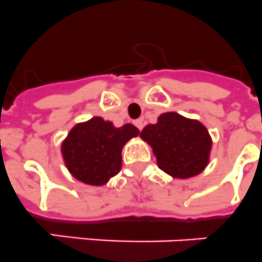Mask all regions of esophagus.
I'll use <instances>...</instances> for the list:
<instances>
[{
  "instance_id": "34e87169",
  "label": "esophagus",
  "mask_w": 262,
  "mask_h": 262,
  "mask_svg": "<svg viewBox=\"0 0 262 262\" xmlns=\"http://www.w3.org/2000/svg\"><path fill=\"white\" fill-rule=\"evenodd\" d=\"M135 125L140 129V130H142V127H144V120H142V118H138V120L135 121Z\"/></svg>"
}]
</instances>
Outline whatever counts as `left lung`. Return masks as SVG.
<instances>
[{
  "mask_svg": "<svg viewBox=\"0 0 262 262\" xmlns=\"http://www.w3.org/2000/svg\"><path fill=\"white\" fill-rule=\"evenodd\" d=\"M140 137L151 148L158 168L172 179L199 176L210 161L213 141L205 125L176 112L162 113Z\"/></svg>",
  "mask_w": 262,
  "mask_h": 262,
  "instance_id": "1",
  "label": "left lung"
}]
</instances>
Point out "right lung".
Returning <instances> with one entry per match:
<instances>
[{
    "instance_id": "right-lung-1",
    "label": "right lung",
    "mask_w": 262,
    "mask_h": 262,
    "mask_svg": "<svg viewBox=\"0 0 262 262\" xmlns=\"http://www.w3.org/2000/svg\"><path fill=\"white\" fill-rule=\"evenodd\" d=\"M138 135L135 125L116 127L100 116L77 122L61 142L63 164L78 181L104 186L121 170L125 144Z\"/></svg>"
}]
</instances>
